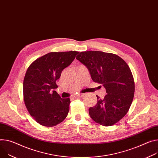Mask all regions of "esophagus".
Returning <instances> with one entry per match:
<instances>
[{
	"instance_id": "obj_1",
	"label": "esophagus",
	"mask_w": 158,
	"mask_h": 158,
	"mask_svg": "<svg viewBox=\"0 0 158 158\" xmlns=\"http://www.w3.org/2000/svg\"><path fill=\"white\" fill-rule=\"evenodd\" d=\"M83 96H84V94H79L77 95V96H76V97H78V98H82Z\"/></svg>"
}]
</instances>
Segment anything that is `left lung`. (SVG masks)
I'll return each instance as SVG.
<instances>
[{"label": "left lung", "instance_id": "1", "mask_svg": "<svg viewBox=\"0 0 158 158\" xmlns=\"http://www.w3.org/2000/svg\"><path fill=\"white\" fill-rule=\"evenodd\" d=\"M76 59L89 70L91 79L106 89L104 99L89 109L91 118L104 126H111L127 113L133 101L135 84L131 70L119 56L99 51L82 52Z\"/></svg>", "mask_w": 158, "mask_h": 158}]
</instances>
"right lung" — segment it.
Here are the masks:
<instances>
[{"mask_svg": "<svg viewBox=\"0 0 158 158\" xmlns=\"http://www.w3.org/2000/svg\"><path fill=\"white\" fill-rule=\"evenodd\" d=\"M78 52H50L27 68L23 81V96L31 116L41 125L53 127L67 117L69 98H62L55 89L62 70L73 62Z\"/></svg>", "mask_w": 158, "mask_h": 158, "instance_id": "1", "label": "right lung"}]
</instances>
